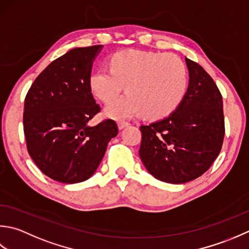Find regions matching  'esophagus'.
<instances>
[{"label": "esophagus", "instance_id": "obj_1", "mask_svg": "<svg viewBox=\"0 0 249 249\" xmlns=\"http://www.w3.org/2000/svg\"><path fill=\"white\" fill-rule=\"evenodd\" d=\"M130 124L129 123H125V121H119L118 123V128L120 129V130H123V129H124L125 126H128Z\"/></svg>", "mask_w": 249, "mask_h": 249}]
</instances>
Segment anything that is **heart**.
I'll return each instance as SVG.
<instances>
[{
    "label": "heart",
    "instance_id": "1",
    "mask_svg": "<svg viewBox=\"0 0 249 249\" xmlns=\"http://www.w3.org/2000/svg\"><path fill=\"white\" fill-rule=\"evenodd\" d=\"M188 86V69L179 57L140 50L117 53L110 71L102 70L92 77L94 93L106 105L117 102L125 88L128 98L107 109L116 119L141 114L145 119H163L181 104Z\"/></svg>",
    "mask_w": 249,
    "mask_h": 249
}]
</instances>
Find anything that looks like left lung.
I'll list each match as a JSON object with an SVG mask.
<instances>
[{
	"instance_id": "obj_1",
	"label": "left lung",
	"mask_w": 249,
	"mask_h": 249,
	"mask_svg": "<svg viewBox=\"0 0 249 249\" xmlns=\"http://www.w3.org/2000/svg\"><path fill=\"white\" fill-rule=\"evenodd\" d=\"M189 87L169 117L141 125L140 157L157 179L184 184L200 177L219 155L225 138L222 95L200 64L186 59Z\"/></svg>"
}]
</instances>
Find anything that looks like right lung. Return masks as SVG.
I'll list each match as a JSON object with an SVG mask.
<instances>
[{
  "label": "right lung",
  "mask_w": 249,
  "mask_h": 249,
  "mask_svg": "<svg viewBox=\"0 0 249 249\" xmlns=\"http://www.w3.org/2000/svg\"><path fill=\"white\" fill-rule=\"evenodd\" d=\"M101 45L70 50L53 61L24 100L28 153L53 180L75 184L98 169L108 142L118 133L113 119L92 125L101 107L91 92V69Z\"/></svg>",
  "instance_id": "add662e5"
}]
</instances>
